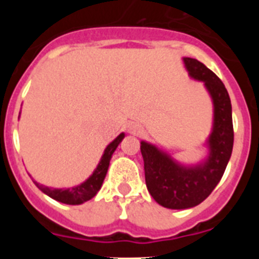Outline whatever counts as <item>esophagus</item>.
<instances>
[{
  "mask_svg": "<svg viewBox=\"0 0 259 259\" xmlns=\"http://www.w3.org/2000/svg\"><path fill=\"white\" fill-rule=\"evenodd\" d=\"M130 131H131L132 134H139V128H137V127H134V125H132V127L130 128Z\"/></svg>",
  "mask_w": 259,
  "mask_h": 259,
  "instance_id": "esophagus-1",
  "label": "esophagus"
}]
</instances>
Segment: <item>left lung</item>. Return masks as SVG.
Returning a JSON list of instances; mask_svg holds the SVG:
<instances>
[{
	"label": "left lung",
	"instance_id": "obj_1",
	"mask_svg": "<svg viewBox=\"0 0 259 259\" xmlns=\"http://www.w3.org/2000/svg\"><path fill=\"white\" fill-rule=\"evenodd\" d=\"M189 75L205 81L214 102V128L210 135V155L197 167H183L150 144L141 143L148 191L159 205L188 209L202 202L214 191L230 161L233 148L232 107L227 89L210 68L193 58H184Z\"/></svg>",
	"mask_w": 259,
	"mask_h": 259
}]
</instances>
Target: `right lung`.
I'll use <instances>...</instances> for the list:
<instances>
[{"instance_id": "add662e5", "label": "right lung", "mask_w": 259, "mask_h": 259, "mask_svg": "<svg viewBox=\"0 0 259 259\" xmlns=\"http://www.w3.org/2000/svg\"><path fill=\"white\" fill-rule=\"evenodd\" d=\"M124 134H120L115 140L111 144L107 145V148L105 149L104 155L101 158V162L98 163L97 168L95 170V172L92 174V176L89 178L88 180L83 183V184L77 185L71 189H52L44 187V185H40L38 183L35 182V184L37 185V188L40 191L44 192L45 194H48L49 197H52L53 200L59 201L62 203H67V205H79V203H83L85 201L91 200L97 194V192L101 188L102 183H104L105 176H106L107 168H109L110 159H111V155L115 152L116 146L119 145V143L123 140Z\"/></svg>"}]
</instances>
